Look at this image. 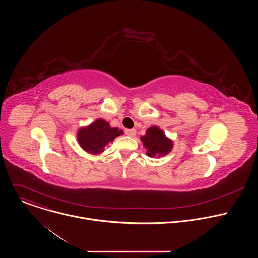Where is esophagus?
Returning <instances> with one entry per match:
<instances>
[{
    "label": "esophagus",
    "instance_id": "esophagus-1",
    "mask_svg": "<svg viewBox=\"0 0 258 258\" xmlns=\"http://www.w3.org/2000/svg\"><path fill=\"white\" fill-rule=\"evenodd\" d=\"M124 133H125V135L126 136H128V137H135L136 136V130L135 128H132V130H125L124 131Z\"/></svg>",
    "mask_w": 258,
    "mask_h": 258
}]
</instances>
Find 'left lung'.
Returning <instances> with one entry per match:
<instances>
[{"instance_id": "8db88e82", "label": "left lung", "mask_w": 258, "mask_h": 258, "mask_svg": "<svg viewBox=\"0 0 258 258\" xmlns=\"http://www.w3.org/2000/svg\"><path fill=\"white\" fill-rule=\"evenodd\" d=\"M141 141L147 150L146 154L152 158L167 155L173 147V142L156 125L147 130L146 135L141 137Z\"/></svg>"}]
</instances>
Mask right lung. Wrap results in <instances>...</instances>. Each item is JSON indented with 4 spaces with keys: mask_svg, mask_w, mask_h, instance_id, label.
<instances>
[{
    "mask_svg": "<svg viewBox=\"0 0 258 258\" xmlns=\"http://www.w3.org/2000/svg\"><path fill=\"white\" fill-rule=\"evenodd\" d=\"M122 134L121 130L111 127L106 120L98 118L91 124L81 127L77 136L80 146L86 152L99 155L104 152L107 144L113 142L115 138Z\"/></svg>",
    "mask_w": 258,
    "mask_h": 258,
    "instance_id": "right-lung-1",
    "label": "right lung"
}]
</instances>
